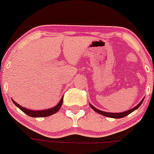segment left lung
<instances>
[{
	"label": "left lung",
	"instance_id": "obj_1",
	"mask_svg": "<svg viewBox=\"0 0 154 154\" xmlns=\"http://www.w3.org/2000/svg\"><path fill=\"white\" fill-rule=\"evenodd\" d=\"M143 101H144V99H142V100L140 102H139V104H138L136 106V107H133V108L130 109L129 110H126V111L122 112H110L101 111V110H99V109L96 108V107H95L93 105H92L91 104H90V107H91V108L93 109V110H94V111L98 112V113L101 114V115L104 116L109 117V118H113V119H121V118H124L125 116H128V114L131 113V112H134V110H136V109L139 108V107H140L141 104H142V103L143 102Z\"/></svg>",
	"mask_w": 154,
	"mask_h": 154
}]
</instances>
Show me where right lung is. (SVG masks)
Wrapping results in <instances>:
<instances>
[{
	"label": "right lung",
	"instance_id": "obj_1",
	"mask_svg": "<svg viewBox=\"0 0 154 154\" xmlns=\"http://www.w3.org/2000/svg\"><path fill=\"white\" fill-rule=\"evenodd\" d=\"M63 98L64 96H62V98L61 99L59 102L58 103L57 105H55V107H52V108H49L47 109V110H29V109L26 108V107H23L22 106L19 105L17 102H15L13 99H12V102L18 107L20 110H21L24 113H26V115H28L29 116L31 117H47V116H50L53 115L55 114V112H57L58 110H60L61 108V105H62V103H63Z\"/></svg>",
	"mask_w": 154,
	"mask_h": 154
}]
</instances>
